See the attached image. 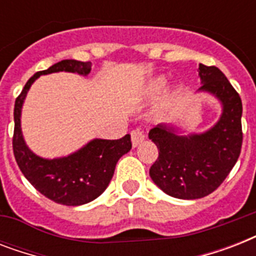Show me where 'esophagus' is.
I'll list each match as a JSON object with an SVG mask.
<instances>
[{
    "label": "esophagus",
    "mask_w": 256,
    "mask_h": 256,
    "mask_svg": "<svg viewBox=\"0 0 256 256\" xmlns=\"http://www.w3.org/2000/svg\"><path fill=\"white\" fill-rule=\"evenodd\" d=\"M144 140V132H140V128H136V130H132V148H136V146H140L142 142Z\"/></svg>",
    "instance_id": "1"
}]
</instances>
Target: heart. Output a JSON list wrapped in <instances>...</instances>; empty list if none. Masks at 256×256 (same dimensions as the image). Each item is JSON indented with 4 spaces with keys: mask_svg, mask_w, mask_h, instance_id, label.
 <instances>
[{
    "mask_svg": "<svg viewBox=\"0 0 256 256\" xmlns=\"http://www.w3.org/2000/svg\"><path fill=\"white\" fill-rule=\"evenodd\" d=\"M168 82V77H164V76H156V77H152V80H148V84L144 85V90H142V96H144V100H154V98H156V96H160V92L166 88ZM182 86L175 85L171 88H168V92H164V96L160 98V104H158L156 108L154 110V112H152L154 120H160L166 116L168 112L170 110L171 104H174V100L178 98L179 94L182 92Z\"/></svg>",
    "mask_w": 256,
    "mask_h": 256,
    "instance_id": "obj_1",
    "label": "heart"
}]
</instances>
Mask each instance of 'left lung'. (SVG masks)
I'll list each match as a JSON object with an SVG mask.
<instances>
[{"instance_id":"1","label":"left lung","mask_w":256,"mask_h":256,"mask_svg":"<svg viewBox=\"0 0 256 256\" xmlns=\"http://www.w3.org/2000/svg\"><path fill=\"white\" fill-rule=\"evenodd\" d=\"M202 86L218 100L220 116L210 128L187 132L178 122L160 124L148 136L158 148L150 178L178 199H199L216 190L236 164L242 148V100L226 76L215 66L199 64Z\"/></svg>"}]
</instances>
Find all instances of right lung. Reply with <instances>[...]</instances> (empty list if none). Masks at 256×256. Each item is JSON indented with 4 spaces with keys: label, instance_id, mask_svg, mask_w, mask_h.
Listing matches in <instances>:
<instances>
[{
    "label": "right lung",
    "instance_id": "right-lung-1",
    "mask_svg": "<svg viewBox=\"0 0 256 256\" xmlns=\"http://www.w3.org/2000/svg\"><path fill=\"white\" fill-rule=\"evenodd\" d=\"M74 73L88 77L92 62L64 60L38 72L26 82L14 104L13 152L22 174L46 198L65 206H82L98 198L112 180L116 162L132 150L130 134L116 140L94 138L77 152L57 158L37 156L26 144L21 128L22 106L37 78L52 73Z\"/></svg>",
    "mask_w": 256,
    "mask_h": 256
}]
</instances>
